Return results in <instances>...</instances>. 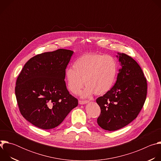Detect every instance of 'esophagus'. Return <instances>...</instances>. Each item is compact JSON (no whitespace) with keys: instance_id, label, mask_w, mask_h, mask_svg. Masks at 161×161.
<instances>
[{"instance_id":"esophagus-1","label":"esophagus","mask_w":161,"mask_h":161,"mask_svg":"<svg viewBox=\"0 0 161 161\" xmlns=\"http://www.w3.org/2000/svg\"><path fill=\"white\" fill-rule=\"evenodd\" d=\"M78 103H79L80 104H85L88 103V101H81V100H80V101H78Z\"/></svg>"}]
</instances>
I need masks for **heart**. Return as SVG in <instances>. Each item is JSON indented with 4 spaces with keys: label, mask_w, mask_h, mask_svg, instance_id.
<instances>
[{
    "label": "heart",
    "mask_w": 161,
    "mask_h": 161,
    "mask_svg": "<svg viewBox=\"0 0 161 161\" xmlns=\"http://www.w3.org/2000/svg\"><path fill=\"white\" fill-rule=\"evenodd\" d=\"M117 73V64L113 57L90 53L78 58L73 68L67 69L65 76L67 88L74 94L79 93L85 83L86 86L81 96L86 97L94 93H106L115 81Z\"/></svg>",
    "instance_id": "1"
}]
</instances>
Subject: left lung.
I'll return each mask as SVG.
<instances>
[{"label":"left lung","instance_id":"8db88e82","mask_svg":"<svg viewBox=\"0 0 161 161\" xmlns=\"http://www.w3.org/2000/svg\"><path fill=\"white\" fill-rule=\"evenodd\" d=\"M122 68L114 85L96 99L101 108L98 125L104 130L120 129L133 121L147 97V79L142 68L132 57L118 53Z\"/></svg>","mask_w":161,"mask_h":161}]
</instances>
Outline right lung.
Returning a JSON list of instances; mask_svg holds the SVG:
<instances>
[{
  "mask_svg": "<svg viewBox=\"0 0 161 161\" xmlns=\"http://www.w3.org/2000/svg\"><path fill=\"white\" fill-rule=\"evenodd\" d=\"M73 52L58 49L31 58L19 75L15 95L22 116L42 129L59 125L78 104L65 82V69Z\"/></svg>",
  "mask_w": 161,
  "mask_h": 161,
  "instance_id": "obj_1",
  "label": "right lung"
}]
</instances>
